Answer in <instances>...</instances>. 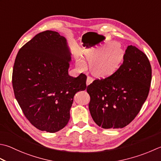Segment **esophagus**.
<instances>
[{
  "label": "esophagus",
  "instance_id": "obj_1",
  "mask_svg": "<svg viewBox=\"0 0 161 161\" xmlns=\"http://www.w3.org/2000/svg\"><path fill=\"white\" fill-rule=\"evenodd\" d=\"M92 81H93V78L91 77L88 76L86 79V85H89L91 83H92Z\"/></svg>",
  "mask_w": 161,
  "mask_h": 161
}]
</instances>
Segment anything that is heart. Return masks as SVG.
Instances as JSON below:
<instances>
[{
  "instance_id": "b5f03b06",
  "label": "heart",
  "mask_w": 161,
  "mask_h": 161,
  "mask_svg": "<svg viewBox=\"0 0 161 161\" xmlns=\"http://www.w3.org/2000/svg\"><path fill=\"white\" fill-rule=\"evenodd\" d=\"M84 58L90 62V70L94 76L105 77L114 74L120 67L124 58V52L116 44L103 52V50L89 52L84 54ZM77 65L81 69L85 68V64L78 60Z\"/></svg>"
}]
</instances>
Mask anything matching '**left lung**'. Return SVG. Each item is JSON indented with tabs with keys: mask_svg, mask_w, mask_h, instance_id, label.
Returning a JSON list of instances; mask_svg holds the SVG:
<instances>
[{
	"mask_svg": "<svg viewBox=\"0 0 161 161\" xmlns=\"http://www.w3.org/2000/svg\"><path fill=\"white\" fill-rule=\"evenodd\" d=\"M152 67L147 55L130 45L114 74L86 88L93 121L103 128H122L136 117L149 95Z\"/></svg>",
	"mask_w": 161,
	"mask_h": 161,
	"instance_id": "8db88e82",
	"label": "left lung"
}]
</instances>
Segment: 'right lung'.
<instances>
[{"label": "right lung", "instance_id": "obj_1", "mask_svg": "<svg viewBox=\"0 0 161 161\" xmlns=\"http://www.w3.org/2000/svg\"><path fill=\"white\" fill-rule=\"evenodd\" d=\"M70 60L65 38L52 31L37 34L16 56L12 80L15 98L40 130L55 133L64 128L75 94L86 89V75H68Z\"/></svg>", "mask_w": 161, "mask_h": 161}]
</instances>
